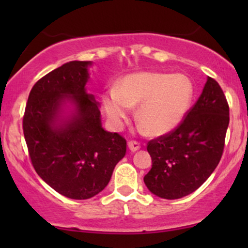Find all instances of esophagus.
<instances>
[{
  "instance_id": "obj_1",
  "label": "esophagus",
  "mask_w": 248,
  "mask_h": 248,
  "mask_svg": "<svg viewBox=\"0 0 248 248\" xmlns=\"http://www.w3.org/2000/svg\"><path fill=\"white\" fill-rule=\"evenodd\" d=\"M140 143L138 141H129L128 142V148H129L130 152H136V150L140 149Z\"/></svg>"
}]
</instances>
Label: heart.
Returning <instances> with one entry per match:
<instances>
[{
    "mask_svg": "<svg viewBox=\"0 0 248 248\" xmlns=\"http://www.w3.org/2000/svg\"><path fill=\"white\" fill-rule=\"evenodd\" d=\"M193 93L192 81L184 75L139 72L124 77L119 88H110L104 106L113 124L120 127L132 107L140 105L138 120L153 135H163L183 120Z\"/></svg>",
    "mask_w": 248,
    "mask_h": 248,
    "instance_id": "heart-1",
    "label": "heart"
}]
</instances>
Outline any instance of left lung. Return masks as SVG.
Listing matches in <instances>:
<instances>
[{
  "label": "left lung",
  "mask_w": 248,
  "mask_h": 248,
  "mask_svg": "<svg viewBox=\"0 0 248 248\" xmlns=\"http://www.w3.org/2000/svg\"><path fill=\"white\" fill-rule=\"evenodd\" d=\"M229 122L226 96L209 77L181 124L148 142L153 162L143 178L148 189L164 199L182 198L197 190L220 161Z\"/></svg>",
  "instance_id": "obj_1"
}]
</instances>
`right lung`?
<instances>
[{"label":"right lung","mask_w":248,"mask_h":248,"mask_svg":"<svg viewBox=\"0 0 248 248\" xmlns=\"http://www.w3.org/2000/svg\"><path fill=\"white\" fill-rule=\"evenodd\" d=\"M91 62H70L33 85L23 115V133L31 164L57 192L88 199L105 189L113 170L126 155L127 141L101 127L100 109L85 90ZM76 105L77 115L55 126L60 105Z\"/></svg>","instance_id":"obj_1"}]
</instances>
